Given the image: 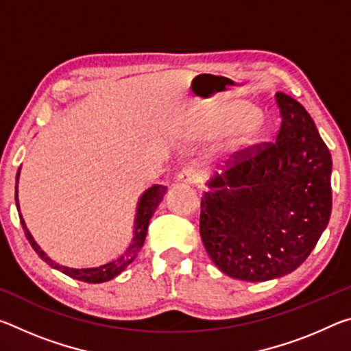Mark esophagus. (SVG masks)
Returning <instances> with one entry per match:
<instances>
[{"label": "esophagus", "instance_id": "obj_1", "mask_svg": "<svg viewBox=\"0 0 351 351\" xmlns=\"http://www.w3.org/2000/svg\"><path fill=\"white\" fill-rule=\"evenodd\" d=\"M197 171H195L193 169H182L180 173L176 175V181L180 184H193L195 181H197Z\"/></svg>", "mask_w": 351, "mask_h": 351}]
</instances>
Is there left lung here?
Listing matches in <instances>:
<instances>
[{
	"label": "left lung",
	"mask_w": 351,
	"mask_h": 351,
	"mask_svg": "<svg viewBox=\"0 0 351 351\" xmlns=\"http://www.w3.org/2000/svg\"><path fill=\"white\" fill-rule=\"evenodd\" d=\"M276 142L237 153L234 165L207 182L199 234L226 276L265 282L299 268L331 215V154L297 100L276 94Z\"/></svg>",
	"instance_id": "1"
}]
</instances>
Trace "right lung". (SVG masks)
Wrapping results in <instances>:
<instances>
[{
  "mask_svg": "<svg viewBox=\"0 0 351 351\" xmlns=\"http://www.w3.org/2000/svg\"><path fill=\"white\" fill-rule=\"evenodd\" d=\"M19 178H20V169L16 171V186H15V201H16V209L20 212V204H19ZM165 192H167V187L159 186V184H154L150 189H147L142 197L139 198L138 203V209H136V219H134V230H133V240L130 243V246L127 247V251L123 252L121 257L110 261V263L97 266V268H86V269H74V268H68V266H62L52 261L47 255L41 251L40 246L35 243L34 237L29 232V229L26 228L25 219H23L21 213L20 215V221L23 226V230H25L26 239L31 243V246L34 247V251L38 254V257L46 261L51 268L58 269L63 274H66L71 278H75V280L80 282H86V283H104L108 282L111 278H114L116 276L121 274V272L127 268V266L132 263V261L136 258V255L141 251V247L144 246L145 237H147V229H148V223H150V218L156 210V207L161 203Z\"/></svg>",
  "mask_w": 351,
  "mask_h": 351,
  "instance_id": "obj_1",
  "label": "right lung"
}]
</instances>
